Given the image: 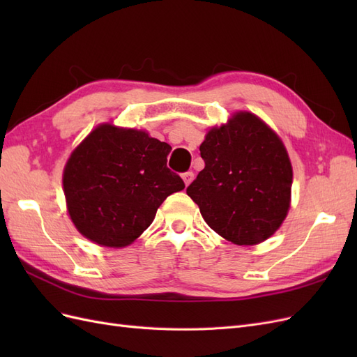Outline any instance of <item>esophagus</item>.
I'll return each mask as SVG.
<instances>
[{
    "mask_svg": "<svg viewBox=\"0 0 357 357\" xmlns=\"http://www.w3.org/2000/svg\"><path fill=\"white\" fill-rule=\"evenodd\" d=\"M181 177H183V180H185V185L189 186L190 183H192V180H193V177H195V176H193L192 171H186V172H183Z\"/></svg>",
    "mask_w": 357,
    "mask_h": 357,
    "instance_id": "obj_1",
    "label": "esophagus"
}]
</instances>
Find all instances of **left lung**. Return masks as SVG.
<instances>
[{
    "label": "left lung",
    "mask_w": 357,
    "mask_h": 357,
    "mask_svg": "<svg viewBox=\"0 0 357 357\" xmlns=\"http://www.w3.org/2000/svg\"><path fill=\"white\" fill-rule=\"evenodd\" d=\"M204 169L188 186L213 231L238 245L271 236L283 223L291 165L282 139L252 113L213 128L199 146Z\"/></svg>",
    "instance_id": "obj_1"
}]
</instances>
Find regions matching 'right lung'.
<instances>
[{"label": "right lung", "mask_w": 357, "mask_h": 357, "mask_svg": "<svg viewBox=\"0 0 357 357\" xmlns=\"http://www.w3.org/2000/svg\"><path fill=\"white\" fill-rule=\"evenodd\" d=\"M171 146L135 129L101 125L63 169L71 220L86 238L125 247L152 225L159 205L185 181L167 167Z\"/></svg>", "instance_id": "add662e5"}]
</instances>
